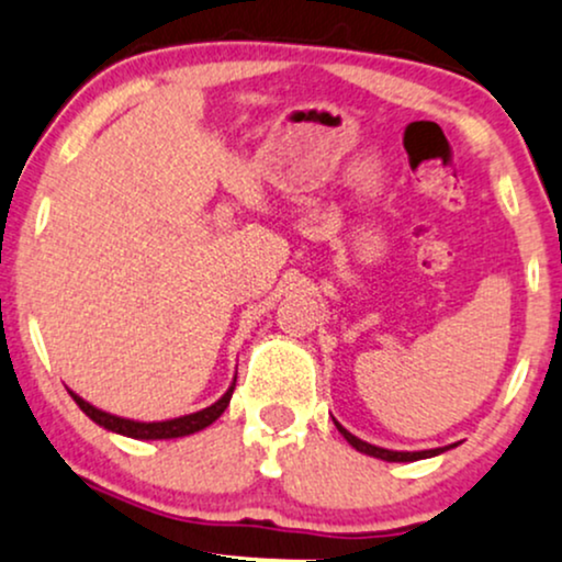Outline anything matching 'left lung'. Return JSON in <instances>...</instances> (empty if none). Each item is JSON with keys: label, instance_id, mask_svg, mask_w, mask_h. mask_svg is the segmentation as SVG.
<instances>
[{"label": "left lung", "instance_id": "obj_1", "mask_svg": "<svg viewBox=\"0 0 562 562\" xmlns=\"http://www.w3.org/2000/svg\"><path fill=\"white\" fill-rule=\"evenodd\" d=\"M335 423V420H333ZM335 428L340 430V436L346 438L348 443H351L353 449L362 451V454H370V457H378V460H385V462H415V460H428V457H436L441 454V451H447L454 447H441V449H423V451H393V449H383V447H375V443H367L362 438H357L353 434H348L340 423H335Z\"/></svg>", "mask_w": 562, "mask_h": 562}]
</instances>
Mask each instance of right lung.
Masks as SVG:
<instances>
[{
	"mask_svg": "<svg viewBox=\"0 0 562 562\" xmlns=\"http://www.w3.org/2000/svg\"><path fill=\"white\" fill-rule=\"evenodd\" d=\"M235 380H232L227 393H224L218 402L205 406V409L192 412V415L173 417V420H160V423H139V420H128V417L111 415V412L97 409L94 404L83 402L79 393H74V391H68V393L74 396V402L81 406L83 415H87L89 420H94L97 425H100V428L113 430V434H121V436H128V438H137V441H160V438H182V436L198 434V430L209 428L211 423H216L218 417H222V412L229 406L232 391H235Z\"/></svg>",
	"mask_w": 562,
	"mask_h": 562,
	"instance_id": "add662e5",
	"label": "right lung"
}]
</instances>
